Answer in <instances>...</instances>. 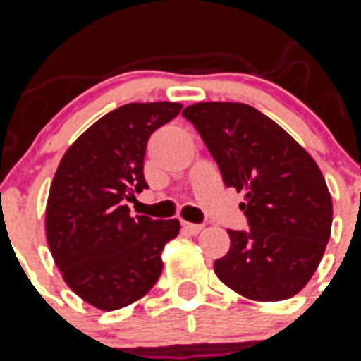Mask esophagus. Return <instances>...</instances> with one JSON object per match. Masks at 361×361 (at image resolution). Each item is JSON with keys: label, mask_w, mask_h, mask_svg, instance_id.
<instances>
[{"label": "esophagus", "mask_w": 361, "mask_h": 361, "mask_svg": "<svg viewBox=\"0 0 361 361\" xmlns=\"http://www.w3.org/2000/svg\"><path fill=\"white\" fill-rule=\"evenodd\" d=\"M204 226L202 224H190V222H183V229L186 233H190V235H199L200 231H202Z\"/></svg>", "instance_id": "esophagus-1"}]
</instances>
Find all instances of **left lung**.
<instances>
[{"label": "left lung", "instance_id": "obj_1", "mask_svg": "<svg viewBox=\"0 0 361 361\" xmlns=\"http://www.w3.org/2000/svg\"><path fill=\"white\" fill-rule=\"evenodd\" d=\"M183 116L197 128L250 231L228 229L229 251L215 273L258 302L295 296L314 275L331 237L333 200L314 159L282 126L244 103H197Z\"/></svg>", "mask_w": 361, "mask_h": 361}]
</instances>
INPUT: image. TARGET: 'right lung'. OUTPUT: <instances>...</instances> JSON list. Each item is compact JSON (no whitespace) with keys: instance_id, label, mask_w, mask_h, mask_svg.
Masks as SVG:
<instances>
[{"instance_id":"right-lung-1","label":"right lung","mask_w":361,"mask_h":361,"mask_svg":"<svg viewBox=\"0 0 361 361\" xmlns=\"http://www.w3.org/2000/svg\"><path fill=\"white\" fill-rule=\"evenodd\" d=\"M180 103H130L94 123L66 149L47 200V240L66 286L101 311L126 307L161 276L177 219L130 216L126 200L148 188V139Z\"/></svg>"}]
</instances>
